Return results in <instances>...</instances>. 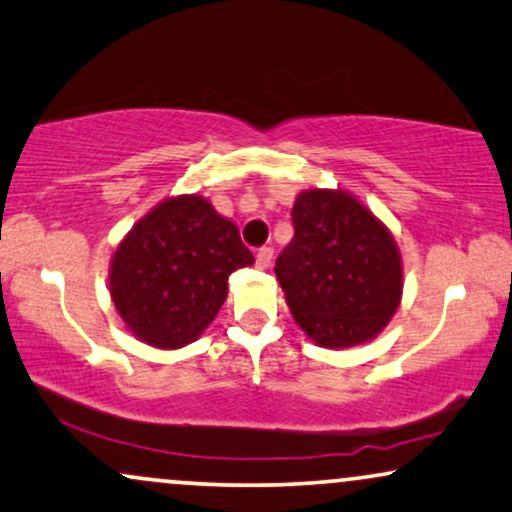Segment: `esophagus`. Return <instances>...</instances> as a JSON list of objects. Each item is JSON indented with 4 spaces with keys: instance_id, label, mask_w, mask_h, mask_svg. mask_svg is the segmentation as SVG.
<instances>
[{
    "instance_id": "esophagus-1",
    "label": "esophagus",
    "mask_w": 512,
    "mask_h": 512,
    "mask_svg": "<svg viewBox=\"0 0 512 512\" xmlns=\"http://www.w3.org/2000/svg\"><path fill=\"white\" fill-rule=\"evenodd\" d=\"M272 260H274V250L272 248H260V250H257V267L269 269V267H272Z\"/></svg>"
}]
</instances>
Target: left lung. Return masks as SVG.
I'll return each instance as SVG.
<instances>
[{"label": "left lung", "mask_w": 512, "mask_h": 512, "mask_svg": "<svg viewBox=\"0 0 512 512\" xmlns=\"http://www.w3.org/2000/svg\"><path fill=\"white\" fill-rule=\"evenodd\" d=\"M291 217L295 236L274 272L300 329L326 348L377 336L403 293L389 229L343 190L300 193Z\"/></svg>", "instance_id": "8db88e82"}]
</instances>
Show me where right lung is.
Wrapping results in <instances>:
<instances>
[{"mask_svg":"<svg viewBox=\"0 0 512 512\" xmlns=\"http://www.w3.org/2000/svg\"><path fill=\"white\" fill-rule=\"evenodd\" d=\"M255 262L238 226L200 195L164 200L114 252L109 291L140 341L181 348L195 341L226 300L229 276Z\"/></svg>","mask_w":512,"mask_h":512,"instance_id":"right-lung-1","label":"right lung"}]
</instances>
